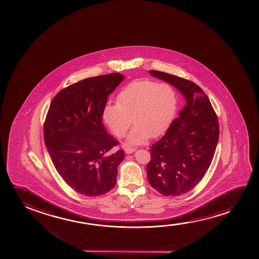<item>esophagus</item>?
<instances>
[{
    "instance_id": "1",
    "label": "esophagus",
    "mask_w": 259,
    "mask_h": 259,
    "mask_svg": "<svg viewBox=\"0 0 259 259\" xmlns=\"http://www.w3.org/2000/svg\"><path fill=\"white\" fill-rule=\"evenodd\" d=\"M135 151V148H124V152L126 154H132Z\"/></svg>"
}]
</instances>
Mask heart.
Returning a JSON list of instances; mask_svg holds the SVG:
<instances>
[{
  "label": "heart",
  "mask_w": 259,
  "mask_h": 259,
  "mask_svg": "<svg viewBox=\"0 0 259 259\" xmlns=\"http://www.w3.org/2000/svg\"><path fill=\"white\" fill-rule=\"evenodd\" d=\"M177 108V96L168 83L137 80L126 85L117 96V104L104 107L103 118L117 138L134 128L127 142L140 145L149 137L156 138L169 127Z\"/></svg>",
  "instance_id": "obj_1"
}]
</instances>
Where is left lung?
<instances>
[{"instance_id": "8db88e82", "label": "left lung", "mask_w": 259, "mask_h": 259, "mask_svg": "<svg viewBox=\"0 0 259 259\" xmlns=\"http://www.w3.org/2000/svg\"><path fill=\"white\" fill-rule=\"evenodd\" d=\"M183 95L185 105L165 135L150 148L147 165L150 186L160 194L178 196L195 188L211 163L220 137V124L209 97L188 79L150 70Z\"/></svg>"}]
</instances>
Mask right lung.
<instances>
[{
	"mask_svg": "<svg viewBox=\"0 0 259 259\" xmlns=\"http://www.w3.org/2000/svg\"><path fill=\"white\" fill-rule=\"evenodd\" d=\"M124 76L113 72L62 89L50 103L44 123V141L54 166L65 183L85 196H99L117 182L124 158L118 142L102 122L103 109Z\"/></svg>",
	"mask_w": 259,
	"mask_h": 259,
	"instance_id": "1",
	"label": "right lung"
}]
</instances>
